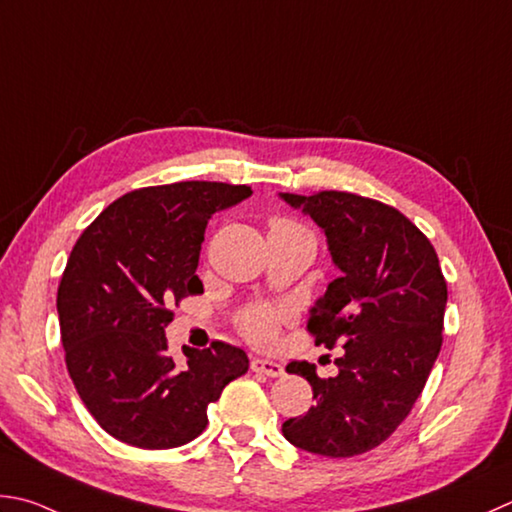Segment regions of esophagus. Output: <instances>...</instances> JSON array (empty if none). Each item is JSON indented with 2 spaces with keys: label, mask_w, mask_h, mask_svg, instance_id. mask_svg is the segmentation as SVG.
<instances>
[{
  "label": "esophagus",
  "mask_w": 512,
  "mask_h": 512,
  "mask_svg": "<svg viewBox=\"0 0 512 512\" xmlns=\"http://www.w3.org/2000/svg\"><path fill=\"white\" fill-rule=\"evenodd\" d=\"M252 372L256 374H265V376H283L285 368L281 363L269 361V359H254L252 361Z\"/></svg>",
  "instance_id": "esophagus-1"
}]
</instances>
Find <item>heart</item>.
I'll use <instances>...</instances> for the list:
<instances>
[{"label": "heart", "mask_w": 512, "mask_h": 512, "mask_svg": "<svg viewBox=\"0 0 512 512\" xmlns=\"http://www.w3.org/2000/svg\"><path fill=\"white\" fill-rule=\"evenodd\" d=\"M272 229H301V227L289 223V220H276ZM278 323H281V312L272 310V307H254V310H249L243 316L240 327H243L247 339H252L258 345H265L276 336Z\"/></svg>", "instance_id": "obj_1"}]
</instances>
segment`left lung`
Segmentation results:
<instances>
[{"label": "left lung", "mask_w": 512, "mask_h": 512, "mask_svg": "<svg viewBox=\"0 0 512 512\" xmlns=\"http://www.w3.org/2000/svg\"><path fill=\"white\" fill-rule=\"evenodd\" d=\"M325 231L341 276L310 310L307 332L332 350L339 374L307 361L287 372L312 385L316 403L283 423L296 448L323 457L363 455L408 417L441 350L448 287L430 240L399 209L347 191L281 194Z\"/></svg>", "instance_id": "obj_1"}]
</instances>
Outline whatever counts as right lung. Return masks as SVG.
<instances>
[{
	"label": "right lung",
	"mask_w": 512,
	"mask_h": 512,
	"mask_svg": "<svg viewBox=\"0 0 512 512\" xmlns=\"http://www.w3.org/2000/svg\"><path fill=\"white\" fill-rule=\"evenodd\" d=\"M252 196L227 182L144 187L111 202L77 238L57 287L66 368L93 419L129 446L178 448L207 428V406L249 368L216 341L176 363L169 305L202 294L196 276L209 218Z\"/></svg>",
	"instance_id": "right-lung-1"
}]
</instances>
